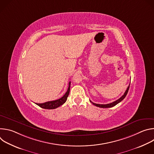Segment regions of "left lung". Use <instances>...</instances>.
<instances>
[{
  "mask_svg": "<svg viewBox=\"0 0 154 154\" xmlns=\"http://www.w3.org/2000/svg\"><path fill=\"white\" fill-rule=\"evenodd\" d=\"M130 85V83L129 84L128 86L127 87V90H126V91H125V92L124 93V94L123 96H122L119 99H118L116 100V101L113 102H112V103H108V104H98V103H95L91 102L90 100V101L93 105H94L95 106H98V107H100V108H110V107H113V106H115L116 105H117L118 103H119L120 102H121V101L125 97V96H126V95L127 94V93H128V90H129Z\"/></svg>",
  "mask_w": 154,
  "mask_h": 154,
  "instance_id": "obj_1",
  "label": "left lung"
}]
</instances>
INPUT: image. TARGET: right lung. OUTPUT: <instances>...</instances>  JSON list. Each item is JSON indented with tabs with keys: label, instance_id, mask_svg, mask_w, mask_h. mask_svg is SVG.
<instances>
[{
	"label": "right lung",
	"instance_id": "add662e5",
	"mask_svg": "<svg viewBox=\"0 0 154 154\" xmlns=\"http://www.w3.org/2000/svg\"><path fill=\"white\" fill-rule=\"evenodd\" d=\"M70 86H71V82H69V86L68 90L64 94V95L61 97L59 99L55 100H52V101H49V102H46L45 103H35L37 105H38L39 106L45 108V109H55L58 108V106L62 105L63 103H64L67 100V98L69 96V91H70Z\"/></svg>",
	"mask_w": 154,
	"mask_h": 154
}]
</instances>
